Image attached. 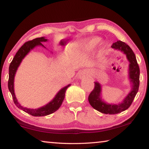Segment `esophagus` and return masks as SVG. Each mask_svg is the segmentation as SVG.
<instances>
[{
    "label": "esophagus",
    "instance_id": "obj_1",
    "mask_svg": "<svg viewBox=\"0 0 149 149\" xmlns=\"http://www.w3.org/2000/svg\"><path fill=\"white\" fill-rule=\"evenodd\" d=\"M78 77L80 79H85V78H87L89 77V73L87 71V70H84V71L81 72L79 73V75H78Z\"/></svg>",
    "mask_w": 149,
    "mask_h": 149
}]
</instances>
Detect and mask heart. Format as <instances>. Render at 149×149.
Listing matches in <instances>:
<instances>
[{
	"mask_svg": "<svg viewBox=\"0 0 149 149\" xmlns=\"http://www.w3.org/2000/svg\"><path fill=\"white\" fill-rule=\"evenodd\" d=\"M78 50L81 52H89L93 51L97 47L99 52L104 49L105 42L100 40L99 37H94L82 40L75 45Z\"/></svg>",
	"mask_w": 149,
	"mask_h": 149,
	"instance_id": "obj_1",
	"label": "heart"
}]
</instances>
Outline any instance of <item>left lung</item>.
<instances>
[{
	"label": "left lung",
	"instance_id": "left-lung-1",
	"mask_svg": "<svg viewBox=\"0 0 149 149\" xmlns=\"http://www.w3.org/2000/svg\"><path fill=\"white\" fill-rule=\"evenodd\" d=\"M111 47L115 50L122 52L125 54L126 58L130 62L128 76L132 84V89L122 102L118 104H108L102 99L101 85L97 81L95 82V88L90 93L88 100L93 108L106 114H116L127 110L132 104L139 87V67L132 49L127 44L121 41L115 42Z\"/></svg>",
	"mask_w": 149,
	"mask_h": 149
}]
</instances>
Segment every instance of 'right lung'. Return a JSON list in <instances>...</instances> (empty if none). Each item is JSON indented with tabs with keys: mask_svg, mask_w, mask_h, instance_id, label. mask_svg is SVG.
Instances as JSON below:
<instances>
[{
	"mask_svg": "<svg viewBox=\"0 0 149 149\" xmlns=\"http://www.w3.org/2000/svg\"><path fill=\"white\" fill-rule=\"evenodd\" d=\"M48 39L45 38V37H38V38L33 39L32 41H27L22 45L21 48L18 50V51L16 52L12 62L10 63L9 66V79L8 83V87L10 92L11 93L12 98H13L14 104L16 105V107L19 108V109L24 111L25 112L33 116H45L49 115L52 114L54 112L58 109L60 107L63 100L65 97V93L68 88L70 84L66 85V86L63 87L62 89H60L57 94L55 95L54 99L51 101H50L48 104L43 106V107H40L36 109H31V108H27L26 107H22L17 101L16 97V95L14 93V77L17 72V70L18 68L19 65L21 64L25 56L31 51L32 49H33L35 47L37 46H42L44 47L41 42H47Z\"/></svg>",
	"mask_w": 149,
	"mask_h": 149,
	"instance_id": "obj_1",
	"label": "right lung"
}]
</instances>
